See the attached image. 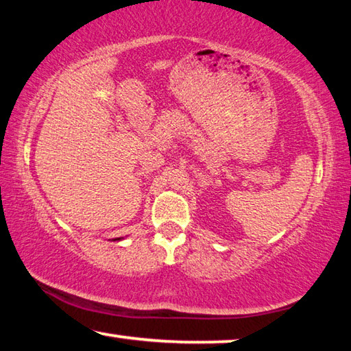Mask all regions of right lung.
I'll list each match as a JSON object with an SVG mask.
<instances>
[{
  "label": "right lung",
  "mask_w": 351,
  "mask_h": 351,
  "mask_svg": "<svg viewBox=\"0 0 351 351\" xmlns=\"http://www.w3.org/2000/svg\"><path fill=\"white\" fill-rule=\"evenodd\" d=\"M114 240H121V239H114Z\"/></svg>",
  "instance_id": "add662e5"
}]
</instances>
